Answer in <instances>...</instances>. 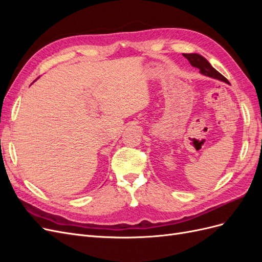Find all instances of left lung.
Returning a JSON list of instances; mask_svg holds the SVG:
<instances>
[{"label": "left lung", "mask_w": 262, "mask_h": 262, "mask_svg": "<svg viewBox=\"0 0 262 262\" xmlns=\"http://www.w3.org/2000/svg\"><path fill=\"white\" fill-rule=\"evenodd\" d=\"M184 57L186 59H188V61L190 62V64H191L192 67L199 69L201 74H203L205 76L212 77V78H216V80H219V81H222V82H225V83L229 84V82L227 81V78L222 75L219 72V71L214 69L210 64L209 61L205 58H203L202 55L198 54V53H184Z\"/></svg>", "instance_id": "left-lung-1"}]
</instances>
